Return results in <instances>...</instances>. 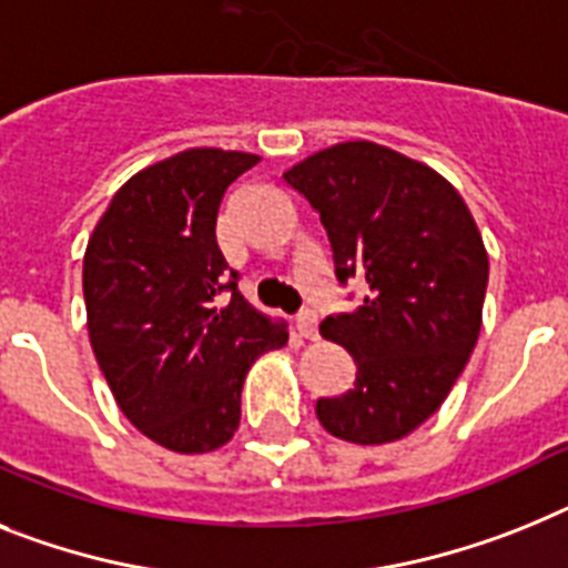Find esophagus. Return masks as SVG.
<instances>
[{
    "mask_svg": "<svg viewBox=\"0 0 568 568\" xmlns=\"http://www.w3.org/2000/svg\"><path fill=\"white\" fill-rule=\"evenodd\" d=\"M297 328L306 341H317V312L314 308H303L297 314Z\"/></svg>",
    "mask_w": 568,
    "mask_h": 568,
    "instance_id": "1",
    "label": "esophagus"
}]
</instances>
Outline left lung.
I'll use <instances>...</instances> for the list:
<instances>
[{"mask_svg": "<svg viewBox=\"0 0 568 568\" xmlns=\"http://www.w3.org/2000/svg\"><path fill=\"white\" fill-rule=\"evenodd\" d=\"M283 179L321 216L337 285H364L355 312L321 323L355 357V387L317 398L314 413L355 445L395 442L442 407L474 352L488 288L483 236L436 170L373 141L314 152Z\"/></svg>", "mask_w": 568, "mask_h": 568, "instance_id": "left-lung-1", "label": "left lung"}]
</instances>
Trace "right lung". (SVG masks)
I'll use <instances>...</instances> for the list:
<instances>
[{"label": "right lung", "instance_id": "add662e5", "mask_svg": "<svg viewBox=\"0 0 568 568\" xmlns=\"http://www.w3.org/2000/svg\"><path fill=\"white\" fill-rule=\"evenodd\" d=\"M256 161L204 146L146 166L114 193L85 247L100 373L123 416L175 454L231 442L247 369L288 341L247 306L216 245L225 190Z\"/></svg>", "mask_w": 568, "mask_h": 568}]
</instances>
